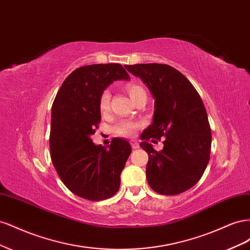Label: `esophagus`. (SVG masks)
<instances>
[{
    "instance_id": "34e87169",
    "label": "esophagus",
    "mask_w": 250,
    "mask_h": 250,
    "mask_svg": "<svg viewBox=\"0 0 250 250\" xmlns=\"http://www.w3.org/2000/svg\"><path fill=\"white\" fill-rule=\"evenodd\" d=\"M131 146H132V148H133V149H138V148H140V145H139V143H138L137 141H131Z\"/></svg>"
}]
</instances>
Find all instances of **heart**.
Returning <instances> with one entry per match:
<instances>
[{"instance_id":"obj_1","label":"heart","mask_w":250,"mask_h":250,"mask_svg":"<svg viewBox=\"0 0 250 250\" xmlns=\"http://www.w3.org/2000/svg\"><path fill=\"white\" fill-rule=\"evenodd\" d=\"M127 93L129 94L132 101L135 103L139 101L141 98L147 97L145 89H144L141 85L135 84V83H129V84L126 85ZM110 92L107 89H105L102 92L99 98V108L102 113H106L109 109L110 105ZM139 124L132 122V121H122L115 127V132L119 135H122V137H131L134 134L135 130L138 129Z\"/></svg>"}]
</instances>
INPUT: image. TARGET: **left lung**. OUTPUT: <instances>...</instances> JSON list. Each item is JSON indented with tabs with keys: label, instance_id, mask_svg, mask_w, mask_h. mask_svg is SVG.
Returning <instances> with one entry per match:
<instances>
[{
	"label": "left lung",
	"instance_id": "1",
	"mask_svg": "<svg viewBox=\"0 0 250 250\" xmlns=\"http://www.w3.org/2000/svg\"><path fill=\"white\" fill-rule=\"evenodd\" d=\"M125 67L154 98L153 122L143 131L140 144L149 156L148 184L162 195L183 193L198 183L209 161L211 133L201 98L188 78L168 64ZM162 136L164 148L156 151L147 141Z\"/></svg>",
	"mask_w": 250,
	"mask_h": 250
}]
</instances>
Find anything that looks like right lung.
<instances>
[{
  "label": "right lung",
  "instance_id": "right-lung-1",
  "mask_svg": "<svg viewBox=\"0 0 250 250\" xmlns=\"http://www.w3.org/2000/svg\"><path fill=\"white\" fill-rule=\"evenodd\" d=\"M130 77L119 63L78 67L65 78L52 105L50 151L62 183L75 195L90 201L112 197L120 188L128 141L115 138L108 148L90 137L101 121L99 98L116 80Z\"/></svg>",
  "mask_w": 250,
  "mask_h": 250
}]
</instances>
